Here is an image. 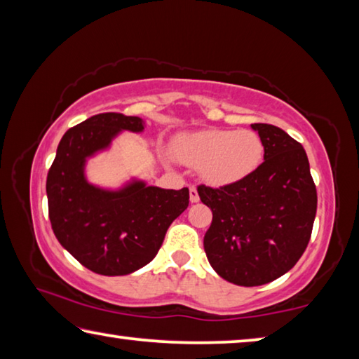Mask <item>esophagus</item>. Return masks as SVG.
Segmentation results:
<instances>
[{"label":"esophagus","mask_w":359,"mask_h":359,"mask_svg":"<svg viewBox=\"0 0 359 359\" xmlns=\"http://www.w3.org/2000/svg\"><path fill=\"white\" fill-rule=\"evenodd\" d=\"M190 201H191L193 204L199 201V194H198L196 187H190Z\"/></svg>","instance_id":"34e87169"}]
</instances>
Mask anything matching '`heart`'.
<instances>
[{"mask_svg": "<svg viewBox=\"0 0 359 359\" xmlns=\"http://www.w3.org/2000/svg\"><path fill=\"white\" fill-rule=\"evenodd\" d=\"M172 154L187 166L198 168L210 187H228L247 179L261 166L264 142L252 130H198L182 133Z\"/></svg>", "mask_w": 359, "mask_h": 359, "instance_id": "1", "label": "heart"}]
</instances>
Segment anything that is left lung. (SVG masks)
I'll return each mask as SVG.
<instances>
[{"label": "left lung", "mask_w": 359, "mask_h": 359, "mask_svg": "<svg viewBox=\"0 0 359 359\" xmlns=\"http://www.w3.org/2000/svg\"><path fill=\"white\" fill-rule=\"evenodd\" d=\"M264 161L238 184L198 187L212 209L204 250L214 271L241 287L276 280L306 250L317 214V188L302 145L274 125L253 123Z\"/></svg>", "instance_id": "left-lung-1"}]
</instances>
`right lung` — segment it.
Segmentation results:
<instances>
[{
  "mask_svg": "<svg viewBox=\"0 0 359 359\" xmlns=\"http://www.w3.org/2000/svg\"><path fill=\"white\" fill-rule=\"evenodd\" d=\"M141 117L106 112L68 130L47 174L52 229L79 263L101 276H128L156 257L166 231L188 208V188L166 190L130 177L120 187L92 184L88 160L121 133H142Z\"/></svg>",
  "mask_w": 359,
  "mask_h": 359,
  "instance_id": "right-lung-1",
  "label": "right lung"
}]
</instances>
